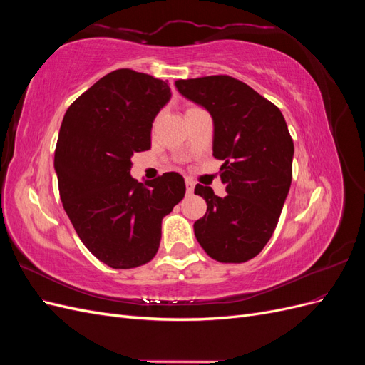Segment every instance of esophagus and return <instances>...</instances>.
<instances>
[{
	"mask_svg": "<svg viewBox=\"0 0 365 365\" xmlns=\"http://www.w3.org/2000/svg\"><path fill=\"white\" fill-rule=\"evenodd\" d=\"M185 187H187V193L192 195L195 190V181L192 178H185Z\"/></svg>",
	"mask_w": 365,
	"mask_h": 365,
	"instance_id": "34e87169",
	"label": "esophagus"
}]
</instances>
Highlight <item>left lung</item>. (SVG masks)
Segmentation results:
<instances>
[{"mask_svg":"<svg viewBox=\"0 0 365 365\" xmlns=\"http://www.w3.org/2000/svg\"><path fill=\"white\" fill-rule=\"evenodd\" d=\"M213 118V155L222 160L219 197L197 184L207 213L193 228L200 245L220 263L256 257L277 227L292 181L294 141L280 109L227 74L175 82Z\"/></svg>","mask_w":365,"mask_h":365,"instance_id":"8db88e82","label":"left lung"}]
</instances>
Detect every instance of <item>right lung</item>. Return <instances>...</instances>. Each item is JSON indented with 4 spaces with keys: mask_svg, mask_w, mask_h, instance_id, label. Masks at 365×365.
<instances>
[{
    "mask_svg": "<svg viewBox=\"0 0 365 365\" xmlns=\"http://www.w3.org/2000/svg\"><path fill=\"white\" fill-rule=\"evenodd\" d=\"M170 98L168 82L120 68L76 98L54 150L59 195L77 236L114 269L150 262L161 222L185 195L184 178L165 172L138 182L132 155L150 149L152 121Z\"/></svg>",
    "mask_w": 365,
    "mask_h": 365,
    "instance_id": "obj_1",
    "label": "right lung"
}]
</instances>
